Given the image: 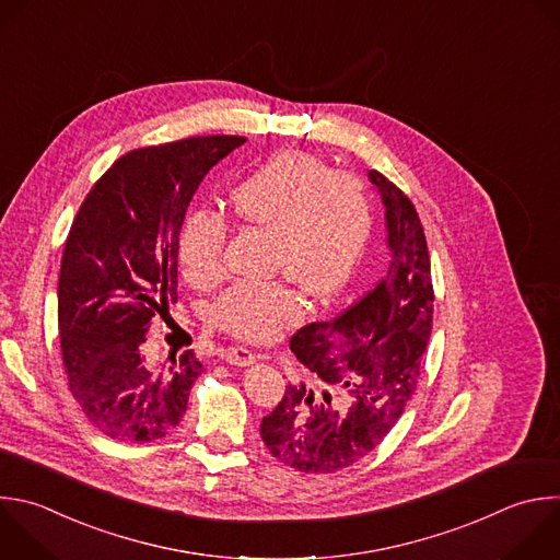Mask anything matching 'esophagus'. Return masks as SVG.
<instances>
[{"mask_svg": "<svg viewBox=\"0 0 560 560\" xmlns=\"http://www.w3.org/2000/svg\"><path fill=\"white\" fill-rule=\"evenodd\" d=\"M224 358H226V362H231L235 366H250L257 362V355L253 351H248L246 347H229L224 351Z\"/></svg>", "mask_w": 560, "mask_h": 560, "instance_id": "34e87169", "label": "esophagus"}]
</instances>
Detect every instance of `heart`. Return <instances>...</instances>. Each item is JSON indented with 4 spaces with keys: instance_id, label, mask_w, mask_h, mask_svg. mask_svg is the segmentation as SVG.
I'll use <instances>...</instances> for the list:
<instances>
[{
    "instance_id": "b5f03b06",
    "label": "heart",
    "mask_w": 560,
    "mask_h": 560,
    "mask_svg": "<svg viewBox=\"0 0 560 560\" xmlns=\"http://www.w3.org/2000/svg\"><path fill=\"white\" fill-rule=\"evenodd\" d=\"M237 220L270 233L268 272L281 275L312 301L331 296L349 277L371 226L369 191L360 177L331 171L305 151H281L253 168L231 194ZM229 229L200 211L179 235L184 275L196 285L224 277ZM301 316V303L275 281H242L211 307L213 323L246 340H270Z\"/></svg>"
}]
</instances>
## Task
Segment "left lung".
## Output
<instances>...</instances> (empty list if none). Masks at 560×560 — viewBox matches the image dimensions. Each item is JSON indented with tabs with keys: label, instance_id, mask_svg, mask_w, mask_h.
Segmentation results:
<instances>
[{
	"label": "left lung",
	"instance_id": "1",
	"mask_svg": "<svg viewBox=\"0 0 560 560\" xmlns=\"http://www.w3.org/2000/svg\"><path fill=\"white\" fill-rule=\"evenodd\" d=\"M369 182L385 207L389 266L358 303L301 327L290 349L316 387L288 385L261 440L301 472H336L374 451L411 400L433 327L427 237L411 200L383 173Z\"/></svg>",
	"mask_w": 560,
	"mask_h": 560
}]
</instances>
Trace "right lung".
<instances>
[{
    "instance_id": "add662e5",
    "label": "right lung",
    "mask_w": 560,
    "mask_h": 560,
    "mask_svg": "<svg viewBox=\"0 0 560 560\" xmlns=\"http://www.w3.org/2000/svg\"><path fill=\"white\" fill-rule=\"evenodd\" d=\"M242 136H196L118 158L83 200L61 259L59 336L70 392L118 442L171 433L205 371L194 351L153 360L144 336L177 301L179 229L205 175Z\"/></svg>"
}]
</instances>
